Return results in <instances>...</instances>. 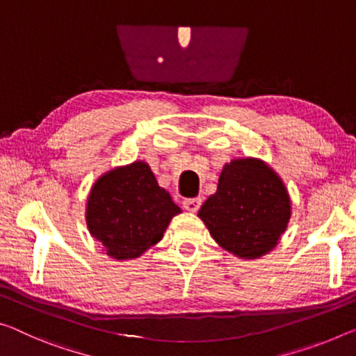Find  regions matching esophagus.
I'll return each mask as SVG.
<instances>
[{"instance_id":"obj_1","label":"esophagus","mask_w":356,"mask_h":356,"mask_svg":"<svg viewBox=\"0 0 356 356\" xmlns=\"http://www.w3.org/2000/svg\"><path fill=\"white\" fill-rule=\"evenodd\" d=\"M182 206L185 211L188 212H196L201 206V198H188V200H184Z\"/></svg>"}]
</instances>
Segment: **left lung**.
Wrapping results in <instances>:
<instances>
[{"mask_svg": "<svg viewBox=\"0 0 356 356\" xmlns=\"http://www.w3.org/2000/svg\"><path fill=\"white\" fill-rule=\"evenodd\" d=\"M198 217L213 241L238 258L255 259L279 244L291 217L289 190L259 158H236L220 172L217 191Z\"/></svg>", "mask_w": 356, "mask_h": 356, "instance_id": "1", "label": "left lung"}]
</instances>
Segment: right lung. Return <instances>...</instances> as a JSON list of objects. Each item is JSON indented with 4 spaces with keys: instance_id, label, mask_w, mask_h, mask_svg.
Returning <instances> with one entry per match:
<instances>
[{
    "instance_id": "add662e5",
    "label": "right lung",
    "mask_w": 356,
    "mask_h": 356,
    "mask_svg": "<svg viewBox=\"0 0 356 356\" xmlns=\"http://www.w3.org/2000/svg\"><path fill=\"white\" fill-rule=\"evenodd\" d=\"M180 212L147 163L138 160L98 177L87 198L86 222L106 255L123 261L160 242Z\"/></svg>"
}]
</instances>
